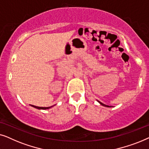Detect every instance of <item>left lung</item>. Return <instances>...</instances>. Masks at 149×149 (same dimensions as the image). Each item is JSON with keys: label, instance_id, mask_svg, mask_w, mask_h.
I'll return each instance as SVG.
<instances>
[{"label": "left lung", "instance_id": "1", "mask_svg": "<svg viewBox=\"0 0 149 149\" xmlns=\"http://www.w3.org/2000/svg\"><path fill=\"white\" fill-rule=\"evenodd\" d=\"M97 102H98L100 104L102 105V106H103V107H111V106H108V105H106V104H103V103H102L101 102H100V101H98V100H97Z\"/></svg>", "mask_w": 149, "mask_h": 149}]
</instances>
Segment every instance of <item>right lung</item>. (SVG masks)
<instances>
[{"instance_id": "obj_1", "label": "right lung", "mask_w": 149, "mask_h": 149, "mask_svg": "<svg viewBox=\"0 0 149 149\" xmlns=\"http://www.w3.org/2000/svg\"><path fill=\"white\" fill-rule=\"evenodd\" d=\"M31 107L35 108V109H37L38 110H46V109H50V108L53 107L54 106H52V107H36V106H34V105H31Z\"/></svg>"}]
</instances>
